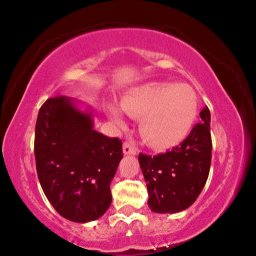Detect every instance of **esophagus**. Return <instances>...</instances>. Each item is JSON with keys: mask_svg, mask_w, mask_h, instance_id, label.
<instances>
[{"mask_svg": "<svg viewBox=\"0 0 256 256\" xmlns=\"http://www.w3.org/2000/svg\"><path fill=\"white\" fill-rule=\"evenodd\" d=\"M136 148L132 144V143L129 142H124V155H136Z\"/></svg>", "mask_w": 256, "mask_h": 256, "instance_id": "esophagus-1", "label": "esophagus"}]
</instances>
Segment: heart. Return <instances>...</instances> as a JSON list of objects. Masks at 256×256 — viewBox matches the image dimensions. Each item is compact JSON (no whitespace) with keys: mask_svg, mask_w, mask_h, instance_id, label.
<instances>
[{"mask_svg":"<svg viewBox=\"0 0 256 256\" xmlns=\"http://www.w3.org/2000/svg\"><path fill=\"white\" fill-rule=\"evenodd\" d=\"M126 114L140 120V135L155 149H170L190 134L197 120L199 100L196 90L185 84L148 82L126 93L120 100ZM112 120L120 124L114 107H108Z\"/></svg>","mask_w":256,"mask_h":256,"instance_id":"b5f03b06","label":"heart"}]
</instances>
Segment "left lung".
<instances>
[{
  "mask_svg": "<svg viewBox=\"0 0 256 256\" xmlns=\"http://www.w3.org/2000/svg\"><path fill=\"white\" fill-rule=\"evenodd\" d=\"M202 122L180 146L156 156L140 154L138 162L148 188V205L156 213H176L194 204L208 180L212 157L211 114L205 107Z\"/></svg>",
  "mask_w": 256,
  "mask_h": 256,
  "instance_id": "1",
  "label": "left lung"
}]
</instances>
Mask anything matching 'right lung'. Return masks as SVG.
<instances>
[{
  "mask_svg": "<svg viewBox=\"0 0 256 256\" xmlns=\"http://www.w3.org/2000/svg\"><path fill=\"white\" fill-rule=\"evenodd\" d=\"M124 157L122 141L93 128V114L68 98L42 104L34 128L40 183L56 211L74 222L104 214L112 202L110 182Z\"/></svg>",
  "mask_w": 256,
  "mask_h": 256,
  "instance_id": "1",
  "label": "right lung"
}]
</instances>
